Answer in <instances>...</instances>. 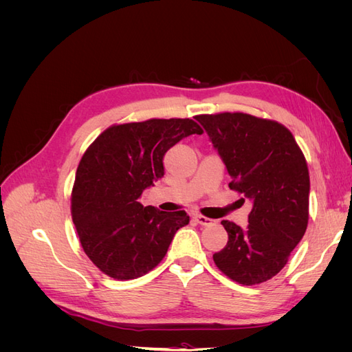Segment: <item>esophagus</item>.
<instances>
[{"label": "esophagus", "instance_id": "1", "mask_svg": "<svg viewBox=\"0 0 352 352\" xmlns=\"http://www.w3.org/2000/svg\"><path fill=\"white\" fill-rule=\"evenodd\" d=\"M194 220L198 223V225H201V226H208V225H211V223H212L211 219H208V217H206V216H201V214H195V216H194Z\"/></svg>", "mask_w": 352, "mask_h": 352}]
</instances>
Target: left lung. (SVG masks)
I'll return each instance as SVG.
<instances>
[{
  "label": "left lung",
  "instance_id": "1",
  "mask_svg": "<svg viewBox=\"0 0 352 352\" xmlns=\"http://www.w3.org/2000/svg\"><path fill=\"white\" fill-rule=\"evenodd\" d=\"M195 119L228 168L229 188L252 204L247 228L221 221L229 241L212 260L232 280L263 283L285 267L305 233L310 195L305 157L289 129L274 120L245 113Z\"/></svg>",
  "mask_w": 352,
  "mask_h": 352
}]
</instances>
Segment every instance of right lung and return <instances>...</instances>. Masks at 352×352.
Instances as JSON below:
<instances>
[{"mask_svg": "<svg viewBox=\"0 0 352 352\" xmlns=\"http://www.w3.org/2000/svg\"><path fill=\"white\" fill-rule=\"evenodd\" d=\"M202 129L190 119H150L114 124L85 151L72 190V219L85 254L117 280L144 276L164 258L175 233L186 226L182 211L138 202L164 176V154Z\"/></svg>", "mask_w": 352, "mask_h": 352, "instance_id": "1", "label": "right lung"}]
</instances>
